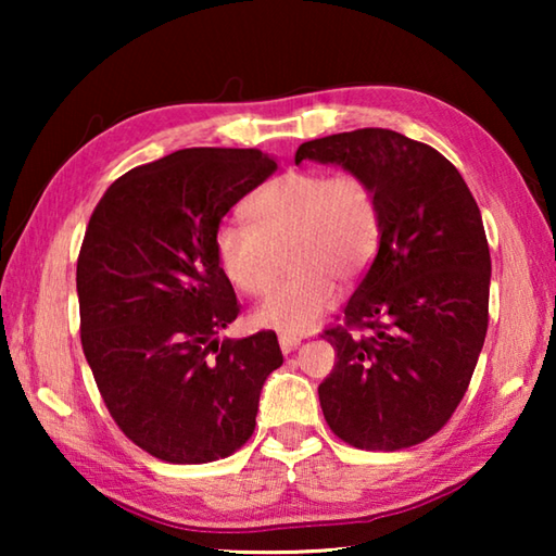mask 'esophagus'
<instances>
[{
	"label": "esophagus",
	"instance_id": "34e87169",
	"mask_svg": "<svg viewBox=\"0 0 556 556\" xmlns=\"http://www.w3.org/2000/svg\"><path fill=\"white\" fill-rule=\"evenodd\" d=\"M299 345H301V338H296V336H289V333H281V336H279V348H281V353H294Z\"/></svg>",
	"mask_w": 556,
	"mask_h": 556
}]
</instances>
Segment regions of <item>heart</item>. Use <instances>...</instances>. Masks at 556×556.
<instances>
[{
	"instance_id": "obj_1",
	"label": "heart",
	"mask_w": 556,
	"mask_h": 556,
	"mask_svg": "<svg viewBox=\"0 0 556 556\" xmlns=\"http://www.w3.org/2000/svg\"><path fill=\"white\" fill-rule=\"evenodd\" d=\"M250 225L220 223L213 250L225 279L244 296L275 287L281 255L294 271L265 304L255 324L306 333L331 312L338 281L370 267L382 240V203L368 176L294 168L271 178L248 203Z\"/></svg>"
}]
</instances>
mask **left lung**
I'll return each mask as SVG.
<instances>
[{"label":"left lung","instance_id":"obj_1","mask_svg":"<svg viewBox=\"0 0 556 556\" xmlns=\"http://www.w3.org/2000/svg\"><path fill=\"white\" fill-rule=\"evenodd\" d=\"M304 159L368 176L382 203L372 265L324 331L336 368L318 384L326 425L355 448L400 451L446 427L488 331L491 250L458 168L434 147L365 127L312 139Z\"/></svg>","mask_w":556,"mask_h":556}]
</instances>
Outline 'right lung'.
Listing matches in <instances>:
<instances>
[{"label": "right lung", "mask_w": 556, "mask_h": 556, "mask_svg": "<svg viewBox=\"0 0 556 556\" xmlns=\"http://www.w3.org/2000/svg\"><path fill=\"white\" fill-rule=\"evenodd\" d=\"M275 168L260 149H181L119 176L90 215L75 271L83 353L122 434L166 464L248 444L285 363L275 331L215 338L240 314L215 228Z\"/></svg>", "instance_id": "1"}]
</instances>
